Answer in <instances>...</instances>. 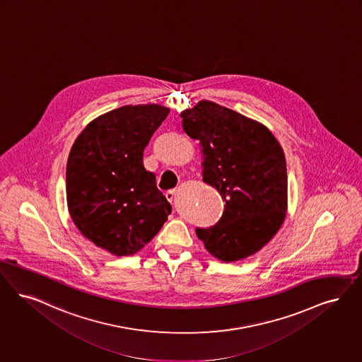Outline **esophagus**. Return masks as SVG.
<instances>
[{"instance_id": "34e87169", "label": "esophagus", "mask_w": 362, "mask_h": 362, "mask_svg": "<svg viewBox=\"0 0 362 362\" xmlns=\"http://www.w3.org/2000/svg\"><path fill=\"white\" fill-rule=\"evenodd\" d=\"M175 195H176V189H175V188H171V189L165 191V198H167L170 202L174 201Z\"/></svg>"}]
</instances>
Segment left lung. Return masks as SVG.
<instances>
[{
  "instance_id": "obj_1",
  "label": "left lung",
  "mask_w": 362,
  "mask_h": 362,
  "mask_svg": "<svg viewBox=\"0 0 362 362\" xmlns=\"http://www.w3.org/2000/svg\"><path fill=\"white\" fill-rule=\"evenodd\" d=\"M183 129L202 145L203 182L217 189L225 209L217 223L197 228L219 260L259 252L280 229L287 211V167L275 136L259 122L201 101L185 110Z\"/></svg>"
}]
</instances>
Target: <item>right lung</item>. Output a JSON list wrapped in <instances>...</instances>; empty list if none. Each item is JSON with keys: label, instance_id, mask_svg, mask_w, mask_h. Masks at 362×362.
Wrapping results in <instances>:
<instances>
[{"label": "right lung", "instance_id": "right-lung-1", "mask_svg": "<svg viewBox=\"0 0 362 362\" xmlns=\"http://www.w3.org/2000/svg\"><path fill=\"white\" fill-rule=\"evenodd\" d=\"M170 109L122 106L95 118L75 140L66 171L69 211L91 243L129 256L163 228L173 207L143 163Z\"/></svg>", "mask_w": 362, "mask_h": 362}]
</instances>
